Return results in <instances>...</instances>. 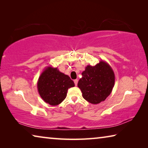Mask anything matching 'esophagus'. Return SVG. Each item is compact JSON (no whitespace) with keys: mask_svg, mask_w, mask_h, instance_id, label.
Returning a JSON list of instances; mask_svg holds the SVG:
<instances>
[{"mask_svg":"<svg viewBox=\"0 0 148 148\" xmlns=\"http://www.w3.org/2000/svg\"><path fill=\"white\" fill-rule=\"evenodd\" d=\"M74 84H75V86H77V82H78V80H77V79H74Z\"/></svg>","mask_w":148,"mask_h":148,"instance_id":"esophagus-1","label":"esophagus"}]
</instances>
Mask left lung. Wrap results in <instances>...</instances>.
Instances as JSON below:
<instances>
[{"label":"left lung","mask_w":148,"mask_h":148,"mask_svg":"<svg viewBox=\"0 0 148 148\" xmlns=\"http://www.w3.org/2000/svg\"><path fill=\"white\" fill-rule=\"evenodd\" d=\"M82 75L77 87L87 102L92 104H99L112 92L115 84V74L106 62L102 60L95 66L87 65Z\"/></svg>","instance_id":"left-lung-1"}]
</instances>
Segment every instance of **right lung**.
<instances>
[{"label": "right lung", "mask_w": 148, "mask_h": 148, "mask_svg": "<svg viewBox=\"0 0 148 148\" xmlns=\"http://www.w3.org/2000/svg\"><path fill=\"white\" fill-rule=\"evenodd\" d=\"M72 87L74 83L68 75L50 66L44 70L37 82L41 98L51 106L61 104L66 98L68 89Z\"/></svg>", "instance_id": "right-lung-1"}]
</instances>
